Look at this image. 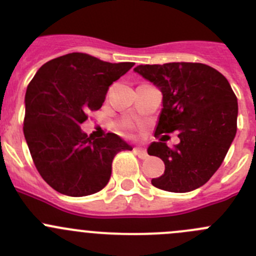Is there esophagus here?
Listing matches in <instances>:
<instances>
[{"label": "esophagus", "instance_id": "obj_1", "mask_svg": "<svg viewBox=\"0 0 256 256\" xmlns=\"http://www.w3.org/2000/svg\"><path fill=\"white\" fill-rule=\"evenodd\" d=\"M135 154H138V156L140 157L141 160L147 158V156H148V154H147V152H146V150L141 148V147H135Z\"/></svg>", "mask_w": 256, "mask_h": 256}]
</instances>
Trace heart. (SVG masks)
Segmentation results:
<instances>
[{"label":"heart","mask_w":256,"mask_h":256,"mask_svg":"<svg viewBox=\"0 0 256 256\" xmlns=\"http://www.w3.org/2000/svg\"><path fill=\"white\" fill-rule=\"evenodd\" d=\"M121 128H122L124 130H128V128H131V124L128 122V121H124V122L121 124Z\"/></svg>","instance_id":"b5f03b06"}]
</instances>
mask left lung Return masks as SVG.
<instances>
[{
    "instance_id": "1",
    "label": "left lung",
    "mask_w": 256,
    "mask_h": 256,
    "mask_svg": "<svg viewBox=\"0 0 256 256\" xmlns=\"http://www.w3.org/2000/svg\"><path fill=\"white\" fill-rule=\"evenodd\" d=\"M134 72L162 92L154 136L178 131L170 148L152 142L150 156L164 162V174L152 178L160 190L184 193L202 187L220 167L236 134L238 100L223 74L202 63L138 66Z\"/></svg>"
}]
</instances>
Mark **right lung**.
Listing matches in <instances>:
<instances>
[{
    "mask_svg": "<svg viewBox=\"0 0 256 256\" xmlns=\"http://www.w3.org/2000/svg\"><path fill=\"white\" fill-rule=\"evenodd\" d=\"M134 63H108L84 53H70L43 64L27 86L23 134L43 180L70 197L102 190L121 150H132L116 134L89 138L80 125L99 110L114 82Z\"/></svg>",
    "mask_w": 256,
    "mask_h": 256,
    "instance_id": "add662e5",
    "label": "right lung"
}]
</instances>
